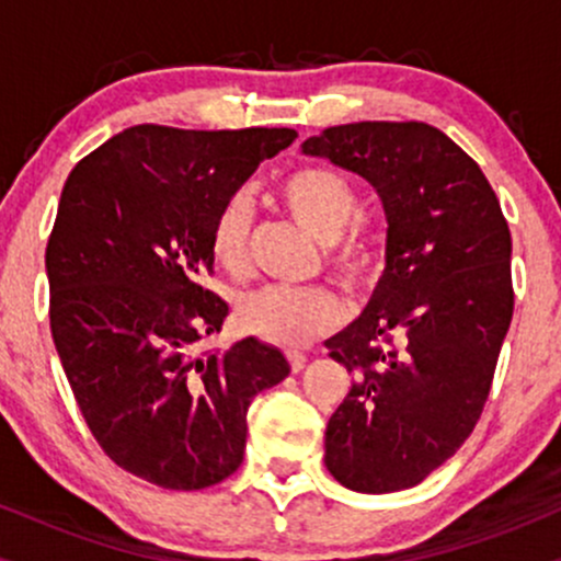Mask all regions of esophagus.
Instances as JSON below:
<instances>
[{"label": "esophagus", "mask_w": 561, "mask_h": 561, "mask_svg": "<svg viewBox=\"0 0 561 561\" xmlns=\"http://www.w3.org/2000/svg\"><path fill=\"white\" fill-rule=\"evenodd\" d=\"M287 362L293 366V371H300L306 366V353L300 351H287Z\"/></svg>", "instance_id": "34e87169"}]
</instances>
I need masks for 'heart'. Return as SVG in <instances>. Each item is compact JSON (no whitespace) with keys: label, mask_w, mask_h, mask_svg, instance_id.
<instances>
[{"label":"heart","mask_w":561,"mask_h":561,"mask_svg":"<svg viewBox=\"0 0 561 561\" xmlns=\"http://www.w3.org/2000/svg\"><path fill=\"white\" fill-rule=\"evenodd\" d=\"M287 214L324 242L327 266L347 285L371 272L375 244L358 229H347L362 214L356 190L343 173L327 165H306L287 173L279 184ZM250 203L234 195L218 210L210 250L229 272H242L248 261ZM240 319L268 343L298 347L332 330L343 319V302L324 287H263L240 302Z\"/></svg>","instance_id":"b5f03b06"}]
</instances>
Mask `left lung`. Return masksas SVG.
I'll return each mask as SVG.
<instances>
[{"mask_svg": "<svg viewBox=\"0 0 561 561\" xmlns=\"http://www.w3.org/2000/svg\"><path fill=\"white\" fill-rule=\"evenodd\" d=\"M300 150L366 179L388 221L375 293L327 340L358 377L327 424L324 465L358 493L414 488L461 448L491 392L514 311L506 218L480 165L435 126L362 121Z\"/></svg>", "mask_w": 561, "mask_h": 561, "instance_id": "left-lung-1", "label": "left lung"}]
</instances>
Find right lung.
Instances as JSON below:
<instances>
[{"label": "right lung", "instance_id": "right-lung-1", "mask_svg": "<svg viewBox=\"0 0 561 561\" xmlns=\"http://www.w3.org/2000/svg\"><path fill=\"white\" fill-rule=\"evenodd\" d=\"M295 128L131 126L62 186L47 242L49 327L83 420L126 472L199 491L242 465L248 409L289 375L259 337L195 353L229 306L199 285L218 210Z\"/></svg>", "mask_w": 561, "mask_h": 561}]
</instances>
